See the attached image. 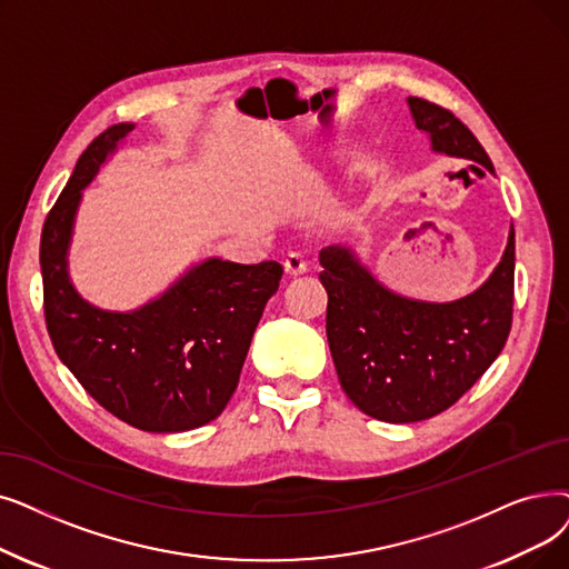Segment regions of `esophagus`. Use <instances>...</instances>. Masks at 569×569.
Segmentation results:
<instances>
[{"instance_id": "esophagus-1", "label": "esophagus", "mask_w": 569, "mask_h": 569, "mask_svg": "<svg viewBox=\"0 0 569 569\" xmlns=\"http://www.w3.org/2000/svg\"><path fill=\"white\" fill-rule=\"evenodd\" d=\"M283 267H286V271L290 277H298V274H305V271L309 269V262L305 260V256L302 253H288L286 256V260H283Z\"/></svg>"}]
</instances>
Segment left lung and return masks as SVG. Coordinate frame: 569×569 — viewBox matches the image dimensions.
<instances>
[{
	"label": "left lung",
	"mask_w": 569,
	"mask_h": 569,
	"mask_svg": "<svg viewBox=\"0 0 569 569\" xmlns=\"http://www.w3.org/2000/svg\"><path fill=\"white\" fill-rule=\"evenodd\" d=\"M437 153L492 171L479 139L453 111L407 100ZM513 230L490 279L462 300L432 305L386 290L341 246L320 251L326 332L343 392L386 423L426 421L456 405L505 349L513 313Z\"/></svg>",
	"instance_id": "left-lung-1"
}]
</instances>
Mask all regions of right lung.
Returning <instances> with one entry per match:
<instances>
[{
  "mask_svg": "<svg viewBox=\"0 0 569 569\" xmlns=\"http://www.w3.org/2000/svg\"><path fill=\"white\" fill-rule=\"evenodd\" d=\"M132 128L120 122L90 141L46 216L39 249L43 316L56 353L97 405L146 432H183L207 426L228 407L283 267L209 258L137 311L88 305L67 277L73 213L81 190Z\"/></svg>",
  "mask_w": 569,
  "mask_h": 569,
  "instance_id": "add662e5",
  "label": "right lung"
}]
</instances>
